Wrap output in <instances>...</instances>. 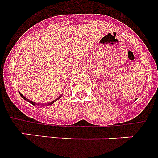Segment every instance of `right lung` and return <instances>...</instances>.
<instances>
[{"label":"right lung","mask_w":158,"mask_h":158,"mask_svg":"<svg viewBox=\"0 0 158 158\" xmlns=\"http://www.w3.org/2000/svg\"><path fill=\"white\" fill-rule=\"evenodd\" d=\"M20 95H21V97H22V98H23V99H25V100H27V102H29L30 103H31V104H32V105H38V104H37V103H35V102H33L32 101H30V100H28V99H27V98H26V97H24V96H23V95L21 94V93H20ZM61 96H60V97H59V98H60V97H61ZM59 98H58V99H59ZM58 99H56V100H58ZM56 100H55V101H53V102H51V103H47V105H51V104H53V103L55 102L56 101Z\"/></svg>","instance_id":"obj_1"}]
</instances>
